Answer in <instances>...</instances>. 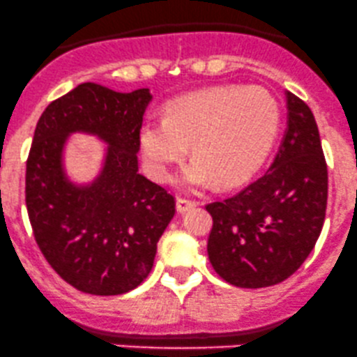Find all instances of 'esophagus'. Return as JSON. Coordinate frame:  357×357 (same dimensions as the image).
<instances>
[{"mask_svg": "<svg viewBox=\"0 0 357 357\" xmlns=\"http://www.w3.org/2000/svg\"><path fill=\"white\" fill-rule=\"evenodd\" d=\"M197 202L192 201V199H185V197H178L177 199V211L178 213H185V211L192 209Z\"/></svg>", "mask_w": 357, "mask_h": 357, "instance_id": "esophagus-1", "label": "esophagus"}]
</instances>
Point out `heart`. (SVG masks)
Returning a JSON list of instances; mask_svg holds the SVG:
<instances>
[{
  "label": "heart",
  "mask_w": 357,
  "mask_h": 357,
  "mask_svg": "<svg viewBox=\"0 0 357 357\" xmlns=\"http://www.w3.org/2000/svg\"><path fill=\"white\" fill-rule=\"evenodd\" d=\"M279 128V105L262 86H214L167 103L163 121L139 131L149 175L170 182L192 143L194 160L182 174L190 189L243 178L266 158Z\"/></svg>",
  "instance_id": "heart-1"
}]
</instances>
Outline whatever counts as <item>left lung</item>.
Wrapping results in <instances>:
<instances>
[{
	"instance_id": "1",
	"label": "left lung",
	"mask_w": 357,
	"mask_h": 357,
	"mask_svg": "<svg viewBox=\"0 0 357 357\" xmlns=\"http://www.w3.org/2000/svg\"><path fill=\"white\" fill-rule=\"evenodd\" d=\"M287 126L266 172L206 209L213 216L208 255L236 287H267L300 269L320 236L328 172L312 110L287 91Z\"/></svg>"
}]
</instances>
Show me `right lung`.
<instances>
[{"label": "right lung", "mask_w": 357, "mask_h": 357, "mask_svg": "<svg viewBox=\"0 0 357 357\" xmlns=\"http://www.w3.org/2000/svg\"><path fill=\"white\" fill-rule=\"evenodd\" d=\"M148 88L119 93L82 83L45 107L26 158L25 204L33 238L61 279L82 293L116 296L151 272L156 245L175 214V197L137 174ZM73 130L111 144L102 177L88 190L66 182L60 149Z\"/></svg>", "instance_id": "add662e5"}]
</instances>
